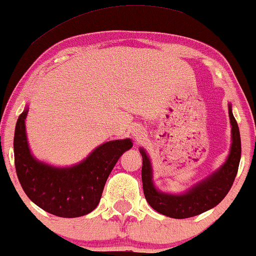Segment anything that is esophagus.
<instances>
[{
  "label": "esophagus",
  "instance_id": "obj_1",
  "mask_svg": "<svg viewBox=\"0 0 256 256\" xmlns=\"http://www.w3.org/2000/svg\"><path fill=\"white\" fill-rule=\"evenodd\" d=\"M138 132H139V130H138ZM138 135H139V136H142V133H136Z\"/></svg>",
  "mask_w": 256,
  "mask_h": 256
}]
</instances>
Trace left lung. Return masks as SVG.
Segmentation results:
<instances>
[{
  "mask_svg": "<svg viewBox=\"0 0 256 256\" xmlns=\"http://www.w3.org/2000/svg\"><path fill=\"white\" fill-rule=\"evenodd\" d=\"M230 122L232 126V145L226 163L213 174L208 178L199 184L194 186L190 190L183 195H171L158 192L152 182V170L150 159L144 150L142 156V177L144 194L147 202L153 210L170 218L184 219L208 211L217 206L226 196L232 187L235 177L238 171L240 159H241V136L235 117L229 106Z\"/></svg>",
  "mask_w": 256,
  "mask_h": 256,
  "instance_id": "8db88e82",
  "label": "left lung"
}]
</instances>
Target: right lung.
Segmentation results:
<instances>
[{
    "label": "right lung",
    "instance_id": "obj_1",
    "mask_svg": "<svg viewBox=\"0 0 256 256\" xmlns=\"http://www.w3.org/2000/svg\"><path fill=\"white\" fill-rule=\"evenodd\" d=\"M27 110L19 116L14 133V162L27 196L57 217L75 218L97 207L111 170L122 153L133 146L129 139L105 142L80 164L57 169L31 156L25 133Z\"/></svg>",
    "mask_w": 256,
    "mask_h": 256
}]
</instances>
